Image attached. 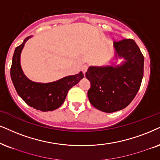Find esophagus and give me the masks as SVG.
Returning <instances> with one entry per match:
<instances>
[{
    "label": "esophagus",
    "instance_id": "34e87169",
    "mask_svg": "<svg viewBox=\"0 0 160 160\" xmlns=\"http://www.w3.org/2000/svg\"><path fill=\"white\" fill-rule=\"evenodd\" d=\"M88 66L87 65H83L81 67V71L82 72V73L83 74H86V72H87V70H88Z\"/></svg>",
    "mask_w": 160,
    "mask_h": 160
}]
</instances>
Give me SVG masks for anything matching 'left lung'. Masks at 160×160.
<instances>
[{"label":"left lung","mask_w":160,"mask_h":160,"mask_svg":"<svg viewBox=\"0 0 160 160\" xmlns=\"http://www.w3.org/2000/svg\"><path fill=\"white\" fill-rule=\"evenodd\" d=\"M114 47L116 58L125 60L121 65L90 66L86 73L91 82V104L106 113L122 110L131 103L140 88L144 69V57L134 40L114 42Z\"/></svg>","instance_id":"1"}]
</instances>
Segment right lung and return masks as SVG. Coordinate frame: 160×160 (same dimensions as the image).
Returning a JSON list of instances; mask_svg holds the SVG:
<instances>
[{"instance_id": "obj_1", "label": "right lung", "mask_w": 160, "mask_h": 160, "mask_svg": "<svg viewBox=\"0 0 160 160\" xmlns=\"http://www.w3.org/2000/svg\"><path fill=\"white\" fill-rule=\"evenodd\" d=\"M30 38L32 36L26 38L23 43L15 48L10 69L12 81L18 95L29 106L42 112L55 110L61 106L70 88L78 84L84 78V74L80 72L48 83L30 80L23 74L21 66V51Z\"/></svg>"}]
</instances>
